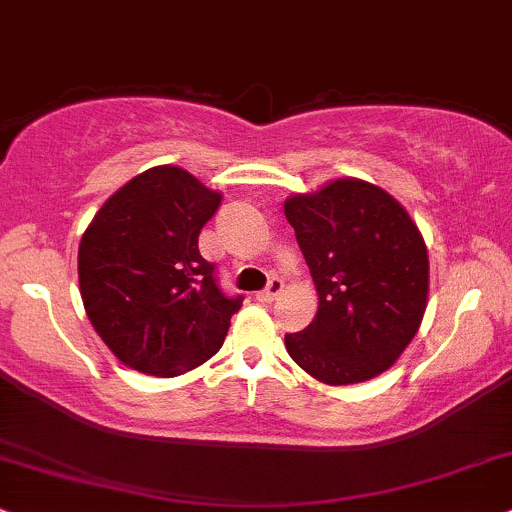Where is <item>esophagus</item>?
<instances>
[{
    "label": "esophagus",
    "mask_w": 512,
    "mask_h": 512,
    "mask_svg": "<svg viewBox=\"0 0 512 512\" xmlns=\"http://www.w3.org/2000/svg\"><path fill=\"white\" fill-rule=\"evenodd\" d=\"M282 289H285V282H282L280 277H273V280L268 282V287L263 289V292L256 294V299L263 301V304H270V301H275L277 296L282 294Z\"/></svg>",
    "instance_id": "obj_1"
}]
</instances>
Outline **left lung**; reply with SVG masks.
I'll return each mask as SVG.
<instances>
[{
    "label": "left lung",
    "mask_w": 512,
    "mask_h": 512,
    "mask_svg": "<svg viewBox=\"0 0 512 512\" xmlns=\"http://www.w3.org/2000/svg\"><path fill=\"white\" fill-rule=\"evenodd\" d=\"M294 227L318 292V313L285 346L330 387L368 382L401 358L420 330L430 258L418 225L387 189L358 178L292 194Z\"/></svg>",
    "instance_id": "left-lung-1"
}]
</instances>
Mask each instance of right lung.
<instances>
[{"label": "right lung", "instance_id": "obj_1", "mask_svg": "<svg viewBox=\"0 0 512 512\" xmlns=\"http://www.w3.org/2000/svg\"><path fill=\"white\" fill-rule=\"evenodd\" d=\"M223 194L178 166H154L113 192L78 249L85 313L113 356L178 377L216 356L242 296L227 299L199 254Z\"/></svg>", "mask_w": 512, "mask_h": 512}]
</instances>
